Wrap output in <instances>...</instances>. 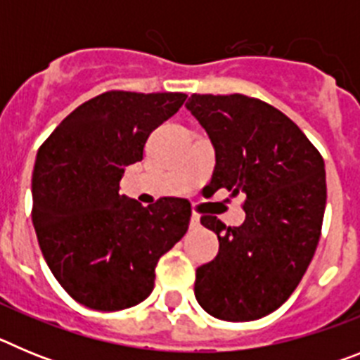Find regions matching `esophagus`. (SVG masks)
Wrapping results in <instances>:
<instances>
[{
    "label": "esophagus",
    "instance_id": "esophagus-1",
    "mask_svg": "<svg viewBox=\"0 0 360 360\" xmlns=\"http://www.w3.org/2000/svg\"><path fill=\"white\" fill-rule=\"evenodd\" d=\"M189 227H191V229H200V216H198V214H193V216H191Z\"/></svg>",
    "mask_w": 360,
    "mask_h": 360
}]
</instances>
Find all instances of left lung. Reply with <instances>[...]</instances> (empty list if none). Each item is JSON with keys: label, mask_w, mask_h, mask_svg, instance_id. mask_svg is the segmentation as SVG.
<instances>
[{"label": "left lung", "mask_w": 360, "mask_h": 360, "mask_svg": "<svg viewBox=\"0 0 360 360\" xmlns=\"http://www.w3.org/2000/svg\"><path fill=\"white\" fill-rule=\"evenodd\" d=\"M186 108L214 148L212 193L247 195L240 227L202 216L219 250L196 269V301L218 319H262L290 297L317 249L324 160L285 113L259 98L195 94Z\"/></svg>", "instance_id": "obj_1"}]
</instances>
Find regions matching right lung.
<instances>
[{"mask_svg":"<svg viewBox=\"0 0 360 360\" xmlns=\"http://www.w3.org/2000/svg\"><path fill=\"white\" fill-rule=\"evenodd\" d=\"M186 94L106 91L81 104L37 151L32 221L44 262L77 303L115 311L142 303L162 254L189 229L191 203H142L119 195L149 133L173 117Z\"/></svg>","mask_w":360,"mask_h":360,"instance_id":"obj_1","label":"right lung"}]
</instances>
